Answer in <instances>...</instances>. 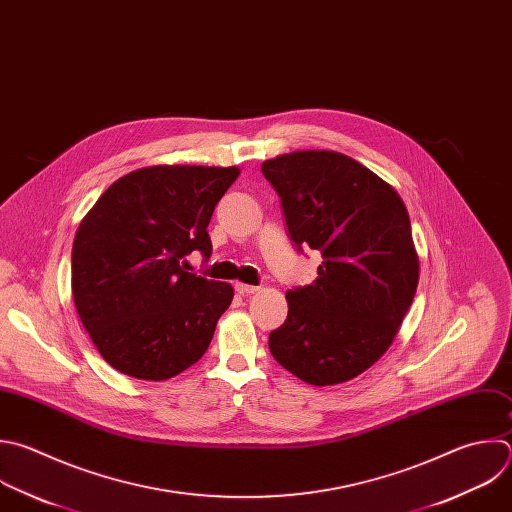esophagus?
Listing matches in <instances>:
<instances>
[{"label": "esophagus", "mask_w": 512, "mask_h": 512, "mask_svg": "<svg viewBox=\"0 0 512 512\" xmlns=\"http://www.w3.org/2000/svg\"><path fill=\"white\" fill-rule=\"evenodd\" d=\"M235 291H237V293H241V295H253V293H257V291H259V287H255V285H247V283H237V285H235Z\"/></svg>", "instance_id": "esophagus-1"}]
</instances>
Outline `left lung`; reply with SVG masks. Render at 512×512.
Masks as SVG:
<instances>
[{
    "instance_id": "obj_1",
    "label": "left lung",
    "mask_w": 512,
    "mask_h": 512,
    "mask_svg": "<svg viewBox=\"0 0 512 512\" xmlns=\"http://www.w3.org/2000/svg\"><path fill=\"white\" fill-rule=\"evenodd\" d=\"M297 249L323 261L311 285L285 293L287 319L269 333L273 358L311 386L348 382L374 366L412 305L420 263L400 195L358 160L297 150L265 160Z\"/></svg>"
}]
</instances>
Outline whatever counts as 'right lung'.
<instances>
[{
	"mask_svg": "<svg viewBox=\"0 0 512 512\" xmlns=\"http://www.w3.org/2000/svg\"><path fill=\"white\" fill-rule=\"evenodd\" d=\"M237 166L158 164L112 183L72 247V295L100 356L138 380H168L203 358L233 301L229 283L185 267L211 257L209 221Z\"/></svg>",
	"mask_w": 512,
	"mask_h": 512,
	"instance_id": "add662e5",
	"label": "right lung"
}]
</instances>
